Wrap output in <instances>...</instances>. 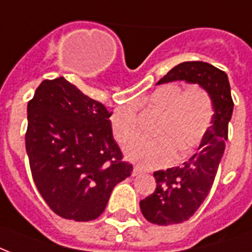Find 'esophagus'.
<instances>
[{"label": "esophagus", "instance_id": "esophagus-1", "mask_svg": "<svg viewBox=\"0 0 252 252\" xmlns=\"http://www.w3.org/2000/svg\"><path fill=\"white\" fill-rule=\"evenodd\" d=\"M142 172H143V169L140 168V167H138V165H135L134 169H132V176H138V175H140Z\"/></svg>", "mask_w": 252, "mask_h": 252}]
</instances>
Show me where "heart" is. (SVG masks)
Here are the masks:
<instances>
[{"mask_svg":"<svg viewBox=\"0 0 252 252\" xmlns=\"http://www.w3.org/2000/svg\"><path fill=\"white\" fill-rule=\"evenodd\" d=\"M150 110L160 114L154 130V140H136L126 147V157L143 167H161L172 163L179 154L184 159L201 144L214 116L213 99L201 85L183 88L164 84L143 99ZM113 135L127 144L139 131L135 108L120 106L110 117Z\"/></svg>","mask_w":252,"mask_h":252,"instance_id":"b5f03b06","label":"heart"}]
</instances>
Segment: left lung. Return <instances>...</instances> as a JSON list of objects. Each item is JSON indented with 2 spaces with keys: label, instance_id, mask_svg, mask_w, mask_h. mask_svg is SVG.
Masks as SVG:
<instances>
[{
  "label": "left lung",
  "instance_id": "1",
  "mask_svg": "<svg viewBox=\"0 0 252 252\" xmlns=\"http://www.w3.org/2000/svg\"><path fill=\"white\" fill-rule=\"evenodd\" d=\"M171 81H187L205 88L213 99L214 116L197 153L181 167L154 172L157 189L139 202L148 222L164 226L189 220L209 194L225 151L234 108L227 75L212 64L184 62L173 67L158 85Z\"/></svg>",
  "mask_w": 252,
  "mask_h": 252
}]
</instances>
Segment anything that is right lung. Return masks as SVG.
I'll return each instance as SVG.
<instances>
[{
    "mask_svg": "<svg viewBox=\"0 0 252 252\" xmlns=\"http://www.w3.org/2000/svg\"><path fill=\"white\" fill-rule=\"evenodd\" d=\"M104 105L64 79L44 80L27 104L26 151L47 205L65 220L99 217L113 188L132 172Z\"/></svg>",
    "mask_w": 252,
    "mask_h": 252,
    "instance_id": "right-lung-1",
    "label": "right lung"
}]
</instances>
